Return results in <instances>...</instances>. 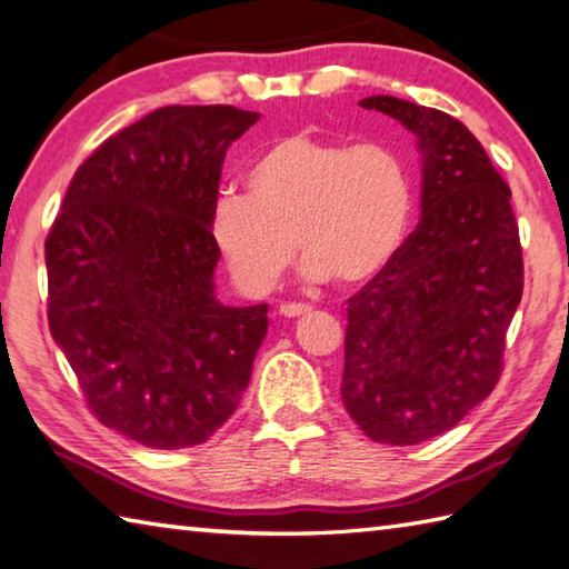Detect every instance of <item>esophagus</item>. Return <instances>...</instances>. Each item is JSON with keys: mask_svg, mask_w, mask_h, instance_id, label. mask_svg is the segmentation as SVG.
Segmentation results:
<instances>
[{"mask_svg": "<svg viewBox=\"0 0 569 569\" xmlns=\"http://www.w3.org/2000/svg\"><path fill=\"white\" fill-rule=\"evenodd\" d=\"M307 311H309V307H307V305H289V301H287V305H282V307H280V315H282L284 319L301 317V315H307Z\"/></svg>", "mask_w": 569, "mask_h": 569, "instance_id": "esophagus-1", "label": "esophagus"}]
</instances>
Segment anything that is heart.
<instances>
[{"label":"heart","instance_id":"b5f03b06","mask_svg":"<svg viewBox=\"0 0 569 569\" xmlns=\"http://www.w3.org/2000/svg\"><path fill=\"white\" fill-rule=\"evenodd\" d=\"M246 187L248 196H218L208 233L252 297L272 292L295 246L309 282L353 287L386 270L408 238L412 177L388 144L287 134L250 161Z\"/></svg>","mask_w":569,"mask_h":569}]
</instances>
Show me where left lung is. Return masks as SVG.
Instances as JSON below:
<instances>
[{"instance_id": "1", "label": "left lung", "mask_w": 569, "mask_h": 569, "mask_svg": "<svg viewBox=\"0 0 569 569\" xmlns=\"http://www.w3.org/2000/svg\"><path fill=\"white\" fill-rule=\"evenodd\" d=\"M358 106L417 137L422 218L349 299L341 398L373 442L417 445L451 430L501 378L523 254L511 189L467 127L392 96Z\"/></svg>"}]
</instances>
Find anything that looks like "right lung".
<instances>
[{"label":"right lung","mask_w":569,"mask_h":569,"mask_svg":"<svg viewBox=\"0 0 569 569\" xmlns=\"http://www.w3.org/2000/svg\"><path fill=\"white\" fill-rule=\"evenodd\" d=\"M260 120L169 106L78 167L46 238L49 329L92 415L152 449L206 442L246 392L268 305L216 297L208 233L226 149Z\"/></svg>","instance_id":"obj_1"}]
</instances>
